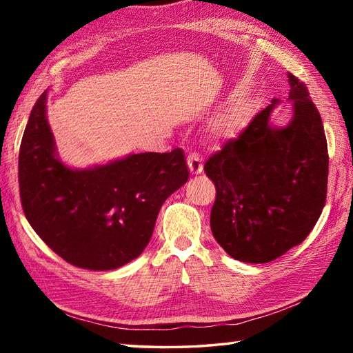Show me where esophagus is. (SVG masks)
<instances>
[{"label": "esophagus", "mask_w": 353, "mask_h": 353, "mask_svg": "<svg viewBox=\"0 0 353 353\" xmlns=\"http://www.w3.org/2000/svg\"><path fill=\"white\" fill-rule=\"evenodd\" d=\"M188 167L191 174H200L203 171V159H201L199 153H191L188 156Z\"/></svg>", "instance_id": "esophagus-1"}]
</instances>
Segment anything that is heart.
Returning <instances> with one entry per match:
<instances>
[{"label": "heart", "instance_id": "1", "mask_svg": "<svg viewBox=\"0 0 353 353\" xmlns=\"http://www.w3.org/2000/svg\"><path fill=\"white\" fill-rule=\"evenodd\" d=\"M247 123L245 112L239 106H232L229 109L221 110L219 115L214 118L212 129L220 137H235L241 132Z\"/></svg>", "mask_w": 353, "mask_h": 353}]
</instances>
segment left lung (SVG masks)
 I'll return each mask as SVG.
<instances>
[{"label":"left lung","instance_id":"left-lung-1","mask_svg":"<svg viewBox=\"0 0 353 353\" xmlns=\"http://www.w3.org/2000/svg\"><path fill=\"white\" fill-rule=\"evenodd\" d=\"M291 121L270 123L272 104L236 139L205 163L216 188L211 230L228 254L264 264L310 235L323 211L327 144L323 123L303 81L288 72Z\"/></svg>","mask_w":353,"mask_h":353}]
</instances>
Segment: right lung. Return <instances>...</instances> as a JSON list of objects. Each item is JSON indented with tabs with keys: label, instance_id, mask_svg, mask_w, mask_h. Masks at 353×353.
I'll return each mask as SVG.
<instances>
[{
	"label": "right lung",
	"instance_id": "right-lung-1",
	"mask_svg": "<svg viewBox=\"0 0 353 353\" xmlns=\"http://www.w3.org/2000/svg\"><path fill=\"white\" fill-rule=\"evenodd\" d=\"M47 97L33 106L19 148V194L30 226L72 265L123 267L144 252L163 201L188 182L185 154L174 148L71 168L57 156Z\"/></svg>",
	"mask_w": 353,
	"mask_h": 353
}]
</instances>
